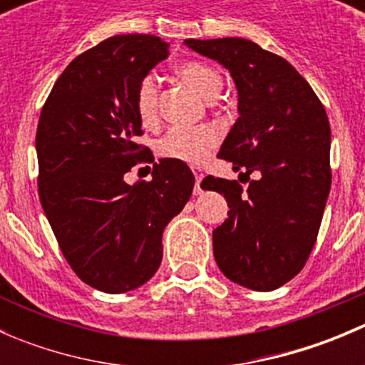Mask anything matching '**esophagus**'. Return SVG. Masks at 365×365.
<instances>
[{
	"label": "esophagus",
	"mask_w": 365,
	"mask_h": 365,
	"mask_svg": "<svg viewBox=\"0 0 365 365\" xmlns=\"http://www.w3.org/2000/svg\"><path fill=\"white\" fill-rule=\"evenodd\" d=\"M194 176H196V187H194V194H201V182H203L205 175L200 169H194Z\"/></svg>",
	"instance_id": "obj_1"
}]
</instances>
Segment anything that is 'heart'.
Returning <instances> with one entry per match:
<instances>
[{
  "instance_id": "b5f03b06",
  "label": "heart",
  "mask_w": 365,
  "mask_h": 365,
  "mask_svg": "<svg viewBox=\"0 0 365 365\" xmlns=\"http://www.w3.org/2000/svg\"><path fill=\"white\" fill-rule=\"evenodd\" d=\"M178 76L205 98H215L222 88V76L210 65L201 61H185L176 68ZM159 108V86L153 76L143 77L135 91V109L145 125H152L157 120ZM219 143V134L213 127H175L168 128L159 139L157 150L162 157L185 164H201Z\"/></svg>"
}]
</instances>
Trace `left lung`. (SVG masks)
<instances>
[{"mask_svg": "<svg viewBox=\"0 0 365 365\" xmlns=\"http://www.w3.org/2000/svg\"><path fill=\"white\" fill-rule=\"evenodd\" d=\"M183 43L230 70L238 93L240 116L219 157L242 169L249 187L213 176L201 183L230 206L213 230V256L230 281L272 292L295 277L316 244L332 183L329 118L295 67L251 40Z\"/></svg>", "mask_w": 365, "mask_h": 365, "instance_id": "1", "label": "left lung"}]
</instances>
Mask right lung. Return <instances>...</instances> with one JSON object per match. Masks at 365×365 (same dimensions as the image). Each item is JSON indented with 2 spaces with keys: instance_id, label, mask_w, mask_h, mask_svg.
I'll return each mask as SVG.
<instances>
[{
  "instance_id": "right-lung-1",
  "label": "right lung",
  "mask_w": 365,
  "mask_h": 365,
  "mask_svg": "<svg viewBox=\"0 0 365 365\" xmlns=\"http://www.w3.org/2000/svg\"><path fill=\"white\" fill-rule=\"evenodd\" d=\"M168 54L159 36H111L70 61L40 113V203L72 270L106 293L153 277L164 227L192 194L194 175L180 160L155 162L150 182H125L138 162H153L138 145L135 91Z\"/></svg>"
}]
</instances>
